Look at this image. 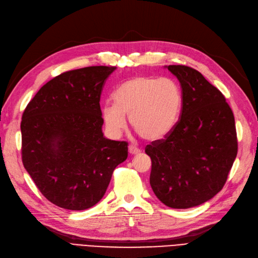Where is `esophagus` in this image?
Instances as JSON below:
<instances>
[{"label":"esophagus","mask_w":258,"mask_h":258,"mask_svg":"<svg viewBox=\"0 0 258 258\" xmlns=\"http://www.w3.org/2000/svg\"><path fill=\"white\" fill-rule=\"evenodd\" d=\"M128 152L132 154V155H136V154H139L140 153V150L138 148L134 147V146H130L128 147Z\"/></svg>","instance_id":"esophagus-1"}]
</instances>
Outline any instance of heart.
Instances as JSON below:
<instances>
[{"label": "heart", "instance_id": "obj_1", "mask_svg": "<svg viewBox=\"0 0 258 258\" xmlns=\"http://www.w3.org/2000/svg\"><path fill=\"white\" fill-rule=\"evenodd\" d=\"M102 114L107 130L119 136L130 118L144 139H163L176 127L183 107V94L176 81L156 76H137L122 84Z\"/></svg>", "mask_w": 258, "mask_h": 258}]
</instances>
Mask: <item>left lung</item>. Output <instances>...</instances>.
<instances>
[{"label": "left lung", "instance_id": "1", "mask_svg": "<svg viewBox=\"0 0 258 258\" xmlns=\"http://www.w3.org/2000/svg\"><path fill=\"white\" fill-rule=\"evenodd\" d=\"M165 68L180 82L183 107L176 127L146 147L152 162L150 184L164 205L187 209L208 202L225 184L238 151L235 118L224 95L198 71Z\"/></svg>", "mask_w": 258, "mask_h": 258}]
</instances>
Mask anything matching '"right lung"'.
<instances>
[{
	"label": "right lung",
	"instance_id": "right-lung-1",
	"mask_svg": "<svg viewBox=\"0 0 258 258\" xmlns=\"http://www.w3.org/2000/svg\"><path fill=\"white\" fill-rule=\"evenodd\" d=\"M114 66H90L48 81L22 114V163L49 202L86 210L106 193L127 143L104 136L99 99Z\"/></svg>",
	"mask_w": 258,
	"mask_h": 258
}]
</instances>
